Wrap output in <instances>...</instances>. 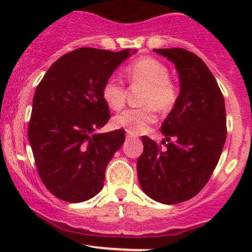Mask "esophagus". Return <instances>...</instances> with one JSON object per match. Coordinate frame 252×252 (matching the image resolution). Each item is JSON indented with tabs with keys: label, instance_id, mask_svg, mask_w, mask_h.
Wrapping results in <instances>:
<instances>
[{
	"label": "esophagus",
	"instance_id": "1",
	"mask_svg": "<svg viewBox=\"0 0 252 252\" xmlns=\"http://www.w3.org/2000/svg\"><path fill=\"white\" fill-rule=\"evenodd\" d=\"M136 138V135H134V134H130V133H126V140H130V139H134Z\"/></svg>",
	"mask_w": 252,
	"mask_h": 252
}]
</instances>
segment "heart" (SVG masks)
I'll use <instances>...</instances> for the list:
<instances>
[{
  "label": "heart",
  "instance_id": "obj_1",
  "mask_svg": "<svg viewBox=\"0 0 252 252\" xmlns=\"http://www.w3.org/2000/svg\"><path fill=\"white\" fill-rule=\"evenodd\" d=\"M126 75L133 85H144L140 102L145 106L129 108L117 114L113 118V126L138 135L157 121L156 108L166 113L174 107L179 97V86L168 77V67L152 57L133 61L126 67ZM101 95L111 110L119 111L126 105V88L116 79L110 78L103 83Z\"/></svg>",
  "mask_w": 252,
  "mask_h": 252
}]
</instances>
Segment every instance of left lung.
Wrapping results in <instances>:
<instances>
[{"mask_svg": "<svg viewBox=\"0 0 252 252\" xmlns=\"http://www.w3.org/2000/svg\"><path fill=\"white\" fill-rule=\"evenodd\" d=\"M155 51L175 64L180 94L162 123L166 141L142 136L136 169L151 199L174 205L194 197L210 180L224 146L227 117L222 91L199 56L179 47Z\"/></svg>", "mask_w": 252, "mask_h": 252, "instance_id": "left-lung-1", "label": "left lung"}]
</instances>
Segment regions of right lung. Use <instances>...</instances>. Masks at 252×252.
<instances>
[{"label":"right lung","instance_id":"1","mask_svg":"<svg viewBox=\"0 0 252 252\" xmlns=\"http://www.w3.org/2000/svg\"><path fill=\"white\" fill-rule=\"evenodd\" d=\"M133 53L77 48L58 58L35 90L28 136L39 177L63 201H86L102 189L106 167L126 131L96 133L111 118L101 90Z\"/></svg>","mask_w":252,"mask_h":252}]
</instances>
